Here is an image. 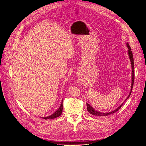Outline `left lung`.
I'll list each match as a JSON object with an SVG mask.
<instances>
[{"label": "left lung", "mask_w": 146, "mask_h": 146, "mask_svg": "<svg viewBox=\"0 0 146 146\" xmlns=\"http://www.w3.org/2000/svg\"><path fill=\"white\" fill-rule=\"evenodd\" d=\"M127 45V47L128 48V54H129V58H130V60L131 61V90H130V93L129 94V96H128V97L127 98V99H125V100H127V99H129V97L131 95V91H132V88H133V83H134V79H135V73H134V60H133V54H132V52H131V48H130V46H129V43L127 42L126 44ZM124 103V102H123ZM122 104L120 106H119V107H117L116 109H115L114 110H113V111H110L109 113H102V112H100V111H97V110H96L93 107H92V106H91L90 104H88V103H86V107H87V110L89 112L90 114H92V115H94V116H108L110 115V114H111L114 113H115L116 111H117L118 110L121 108V107L122 106V105L123 104Z\"/></svg>", "instance_id": "8db88e82"}]
</instances>
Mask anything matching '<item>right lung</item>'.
<instances>
[{"label": "right lung", "mask_w": 146, "mask_h": 146, "mask_svg": "<svg viewBox=\"0 0 146 146\" xmlns=\"http://www.w3.org/2000/svg\"><path fill=\"white\" fill-rule=\"evenodd\" d=\"M63 100H62V102H61V105L60 106L59 108L56 111H55L54 113H53L52 114H51L50 116H47V117H42V118L44 119H55L56 117H59L61 114V113H62V111H63Z\"/></svg>", "instance_id": "right-lung-1"}]
</instances>
